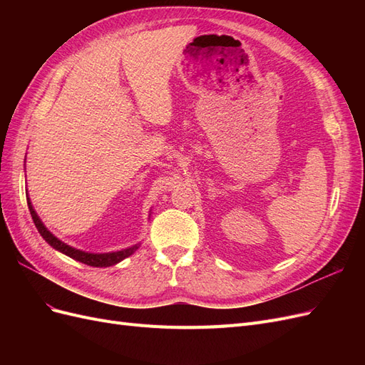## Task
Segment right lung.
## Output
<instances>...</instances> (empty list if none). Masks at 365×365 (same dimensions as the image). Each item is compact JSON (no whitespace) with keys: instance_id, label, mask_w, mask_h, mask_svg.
Wrapping results in <instances>:
<instances>
[{"instance_id":"1","label":"right lung","mask_w":365,"mask_h":365,"mask_svg":"<svg viewBox=\"0 0 365 365\" xmlns=\"http://www.w3.org/2000/svg\"><path fill=\"white\" fill-rule=\"evenodd\" d=\"M27 205H29V210H30V215H31V219L33 222H35L39 235L46 239V242H48V244L54 248L58 250L63 254H67V256H70L71 259L77 260V262H82L85 264H90V267H94V268H106V267H113V264L121 262L123 259L129 257L130 254H134V251L138 248L137 245L132 247V248H128V250H121V251H117V252H108V254H91V252H85V251H81V250H76V248H71L68 247L67 244H63L62 240H59L58 237H54L50 231L43 227V224L41 222V219L38 217L36 212L33 210L31 207V202L29 200L27 196Z\"/></svg>"}]
</instances>
